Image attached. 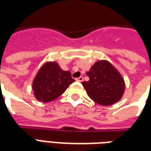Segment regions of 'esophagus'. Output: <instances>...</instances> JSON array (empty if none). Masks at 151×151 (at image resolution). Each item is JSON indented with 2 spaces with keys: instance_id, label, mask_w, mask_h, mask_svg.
<instances>
[{
  "instance_id": "1",
  "label": "esophagus",
  "mask_w": 151,
  "mask_h": 151,
  "mask_svg": "<svg viewBox=\"0 0 151 151\" xmlns=\"http://www.w3.org/2000/svg\"><path fill=\"white\" fill-rule=\"evenodd\" d=\"M76 81H78V82H83V77H79V78H76Z\"/></svg>"
}]
</instances>
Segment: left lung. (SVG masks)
<instances>
[{
  "mask_svg": "<svg viewBox=\"0 0 151 151\" xmlns=\"http://www.w3.org/2000/svg\"><path fill=\"white\" fill-rule=\"evenodd\" d=\"M89 81L83 82L89 97L101 105L119 101L124 91V81L119 72L107 61H98L86 73Z\"/></svg>",
  "mask_w": 151,
  "mask_h": 151,
  "instance_id": "8db88e82",
  "label": "left lung"
}]
</instances>
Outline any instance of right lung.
<instances>
[{"label":"right lung","mask_w":151,"mask_h":151,"mask_svg":"<svg viewBox=\"0 0 151 151\" xmlns=\"http://www.w3.org/2000/svg\"><path fill=\"white\" fill-rule=\"evenodd\" d=\"M74 81L71 73L62 70L55 62L46 63L39 70L32 83L35 97L42 102L54 101Z\"/></svg>","instance_id":"right-lung-1"}]
</instances>
